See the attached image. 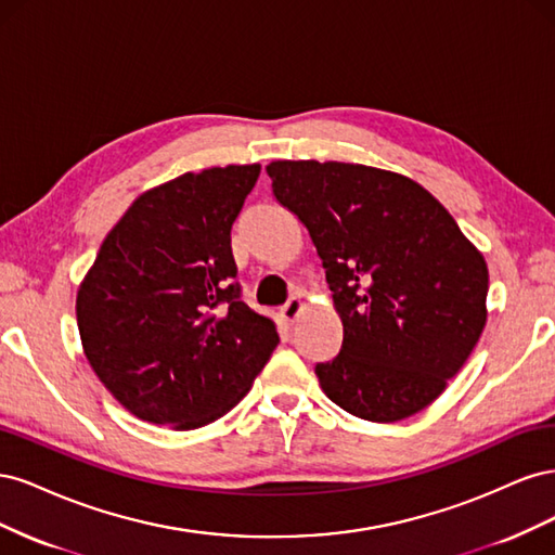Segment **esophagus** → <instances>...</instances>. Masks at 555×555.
<instances>
[{
    "label": "esophagus",
    "mask_w": 555,
    "mask_h": 555,
    "mask_svg": "<svg viewBox=\"0 0 555 555\" xmlns=\"http://www.w3.org/2000/svg\"><path fill=\"white\" fill-rule=\"evenodd\" d=\"M300 312H304V300H300L298 296L289 298L287 304H284V306L280 308V317H282L284 324H294Z\"/></svg>",
    "instance_id": "esophagus-1"
}]
</instances>
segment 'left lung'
<instances>
[{
    "label": "left lung",
    "mask_w": 555,
    "mask_h": 555,
    "mask_svg": "<svg viewBox=\"0 0 555 555\" xmlns=\"http://www.w3.org/2000/svg\"><path fill=\"white\" fill-rule=\"evenodd\" d=\"M266 171L280 206L308 229L343 322L340 354L314 365L319 386L375 424L428 408L486 326L481 251L408 176L314 159Z\"/></svg>",
    "instance_id": "left-lung-1"
}]
</instances>
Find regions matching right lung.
Here are the masks:
<instances>
[{"label":"right lung","mask_w":555,"mask_h":555,"mask_svg":"<svg viewBox=\"0 0 555 555\" xmlns=\"http://www.w3.org/2000/svg\"><path fill=\"white\" fill-rule=\"evenodd\" d=\"M259 164L182 173L143 192L76 296L82 351L133 416L194 430L251 389L280 338L241 300L231 227Z\"/></svg>","instance_id":"add662e5"}]
</instances>
